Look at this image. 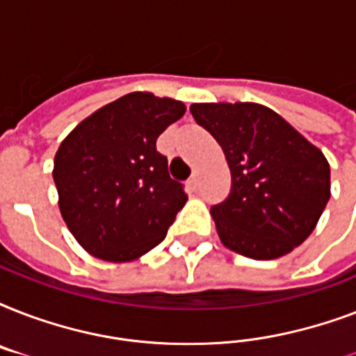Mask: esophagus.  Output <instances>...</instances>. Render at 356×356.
Masks as SVG:
<instances>
[{
    "instance_id": "esophagus-1",
    "label": "esophagus",
    "mask_w": 356,
    "mask_h": 356,
    "mask_svg": "<svg viewBox=\"0 0 356 356\" xmlns=\"http://www.w3.org/2000/svg\"><path fill=\"white\" fill-rule=\"evenodd\" d=\"M197 183H200V175H197V172H194V173H192V177L188 179L190 188H192V190L197 188Z\"/></svg>"
}]
</instances>
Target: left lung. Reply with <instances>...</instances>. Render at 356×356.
<instances>
[{
    "instance_id": "8db88e82",
    "label": "left lung",
    "mask_w": 356,
    "mask_h": 356,
    "mask_svg": "<svg viewBox=\"0 0 356 356\" xmlns=\"http://www.w3.org/2000/svg\"><path fill=\"white\" fill-rule=\"evenodd\" d=\"M190 113L231 170L227 200L211 209L223 245L271 260L303 243L331 197L323 153L259 103H194Z\"/></svg>"
}]
</instances>
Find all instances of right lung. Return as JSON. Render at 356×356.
<instances>
[{"mask_svg":"<svg viewBox=\"0 0 356 356\" xmlns=\"http://www.w3.org/2000/svg\"><path fill=\"white\" fill-rule=\"evenodd\" d=\"M186 107L131 92L88 116L58 145L53 181L70 233L90 254L129 262L164 240L186 203L156 138Z\"/></svg>","mask_w":356,"mask_h":356,"instance_id":"1","label":"right lung"}]
</instances>
